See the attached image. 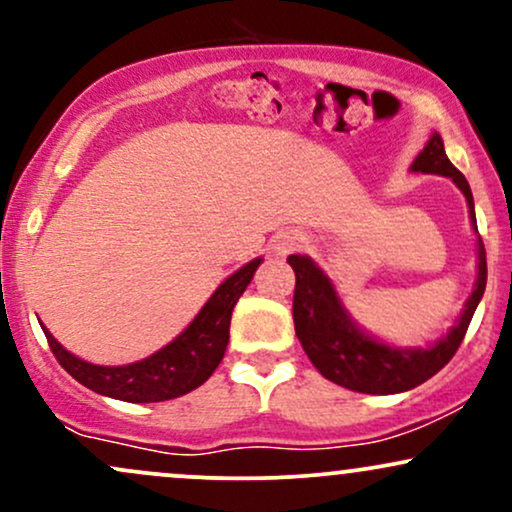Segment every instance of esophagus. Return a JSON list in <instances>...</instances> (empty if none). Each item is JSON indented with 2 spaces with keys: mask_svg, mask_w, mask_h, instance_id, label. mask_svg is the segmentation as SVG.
Returning a JSON list of instances; mask_svg holds the SVG:
<instances>
[{
  "mask_svg": "<svg viewBox=\"0 0 512 512\" xmlns=\"http://www.w3.org/2000/svg\"><path fill=\"white\" fill-rule=\"evenodd\" d=\"M301 243H303L301 238H296V236H284V238L279 240V243H276V250H279L281 255H284V252L298 248V245H301Z\"/></svg>",
  "mask_w": 512,
  "mask_h": 512,
  "instance_id": "esophagus-1",
  "label": "esophagus"
}]
</instances>
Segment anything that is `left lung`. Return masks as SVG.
Returning <instances> with one entry per match:
<instances>
[{
    "instance_id": "1",
    "label": "left lung",
    "mask_w": 512,
    "mask_h": 512,
    "mask_svg": "<svg viewBox=\"0 0 512 512\" xmlns=\"http://www.w3.org/2000/svg\"><path fill=\"white\" fill-rule=\"evenodd\" d=\"M416 173H436L452 178L462 195L467 197L469 214L477 228L474 216V199L469 182L450 163L440 134L428 139L426 149L411 163ZM289 264L296 272V291H293V325L296 337L301 339L305 354L313 366L332 383L366 395H395L411 387L426 383L438 373L445 363L460 349L474 310L486 289V250L479 236V276L472 296H469L464 313L457 325L445 334L431 349H397L370 339L346 315L332 281L315 267L308 257L291 255Z\"/></svg>"
}]
</instances>
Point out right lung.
<instances>
[{"mask_svg": "<svg viewBox=\"0 0 512 512\" xmlns=\"http://www.w3.org/2000/svg\"><path fill=\"white\" fill-rule=\"evenodd\" d=\"M260 262L252 260L228 276L178 339L163 346L154 356L129 366H93L69 354L45 327L43 332L60 366L88 390L122 402H166L207 383L209 375L219 366L228 344L231 313L238 298L248 289Z\"/></svg>", "mask_w": 512, "mask_h": 512, "instance_id": "add662e5", "label": "right lung"}]
</instances>
